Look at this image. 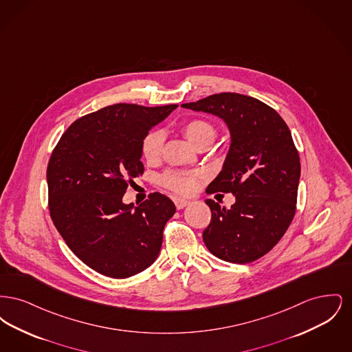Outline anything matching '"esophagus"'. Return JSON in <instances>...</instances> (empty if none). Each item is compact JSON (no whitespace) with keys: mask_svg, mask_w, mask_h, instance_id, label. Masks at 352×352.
I'll use <instances>...</instances> for the list:
<instances>
[{"mask_svg":"<svg viewBox=\"0 0 352 352\" xmlns=\"http://www.w3.org/2000/svg\"><path fill=\"white\" fill-rule=\"evenodd\" d=\"M174 203H175V207H177L178 210H182L186 206L190 204V201H186V199H181V198H175Z\"/></svg>","mask_w":352,"mask_h":352,"instance_id":"1","label":"esophagus"}]
</instances>
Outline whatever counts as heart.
Returning <instances> with one entry per match:
<instances>
[{"label":"heart","instance_id":"b5f03b06","mask_svg":"<svg viewBox=\"0 0 352 352\" xmlns=\"http://www.w3.org/2000/svg\"><path fill=\"white\" fill-rule=\"evenodd\" d=\"M182 133L192 146L199 149L203 146L208 148L214 142L217 137V129L211 122L206 120L192 118L182 125ZM164 141L165 135L161 131H151V133L144 137L141 151L148 162H155L161 157ZM162 184L177 192L188 194L195 188V177L179 171H168L162 177Z\"/></svg>","mask_w":352,"mask_h":352}]
</instances>
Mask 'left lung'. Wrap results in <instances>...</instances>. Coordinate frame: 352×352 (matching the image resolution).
<instances>
[{
    "label": "left lung",
    "instance_id": "obj_1",
    "mask_svg": "<svg viewBox=\"0 0 352 352\" xmlns=\"http://www.w3.org/2000/svg\"><path fill=\"white\" fill-rule=\"evenodd\" d=\"M181 107L221 118L231 137L207 192H232L236 201L231 208L206 201L212 217L203 241L224 261L252 263L280 241L296 214L301 164L292 133L273 108L240 94H217Z\"/></svg>",
    "mask_w": 352,
    "mask_h": 352
}]
</instances>
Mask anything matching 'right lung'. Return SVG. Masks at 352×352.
<instances>
[{
    "mask_svg": "<svg viewBox=\"0 0 352 352\" xmlns=\"http://www.w3.org/2000/svg\"><path fill=\"white\" fill-rule=\"evenodd\" d=\"M177 107H105L72 122L51 154V219L69 250L104 276L131 277L160 254L174 203L160 192L140 206L122 197L144 173V137Z\"/></svg>",
    "mask_w": 352,
    "mask_h": 352,
    "instance_id": "1",
    "label": "right lung"
}]
</instances>
